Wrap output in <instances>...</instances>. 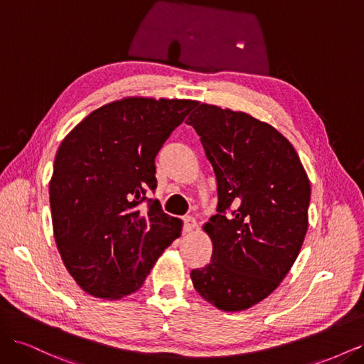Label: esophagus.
I'll use <instances>...</instances> for the list:
<instances>
[{"label": "esophagus", "instance_id": "esophagus-1", "mask_svg": "<svg viewBox=\"0 0 364 364\" xmlns=\"http://www.w3.org/2000/svg\"><path fill=\"white\" fill-rule=\"evenodd\" d=\"M196 226H197V222H196L194 217H185L183 218V232L185 234L193 232V230L196 229Z\"/></svg>", "mask_w": 364, "mask_h": 364}]
</instances>
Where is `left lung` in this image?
I'll return each instance as SVG.
<instances>
[{
	"label": "left lung",
	"mask_w": 364,
	"mask_h": 364,
	"mask_svg": "<svg viewBox=\"0 0 364 364\" xmlns=\"http://www.w3.org/2000/svg\"><path fill=\"white\" fill-rule=\"evenodd\" d=\"M217 178V214L203 229L211 262L191 270L196 291L241 311L278 287L308 229L310 181L290 142L245 112L200 105L186 119Z\"/></svg>",
	"instance_id": "obj_1"
}]
</instances>
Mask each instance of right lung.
Segmentation results:
<instances>
[{
	"label": "right lung",
	"instance_id": "right-lung-1",
	"mask_svg": "<svg viewBox=\"0 0 364 364\" xmlns=\"http://www.w3.org/2000/svg\"><path fill=\"white\" fill-rule=\"evenodd\" d=\"M196 106L124 98L97 109L62 141L50 182L54 240L86 293L119 299L136 291L181 235V220L146 193L156 190L158 151Z\"/></svg>",
	"mask_w": 364,
	"mask_h": 364
}]
</instances>
